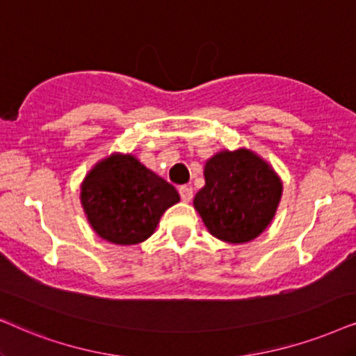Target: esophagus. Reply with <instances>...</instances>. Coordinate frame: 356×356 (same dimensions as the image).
<instances>
[{"mask_svg":"<svg viewBox=\"0 0 356 356\" xmlns=\"http://www.w3.org/2000/svg\"><path fill=\"white\" fill-rule=\"evenodd\" d=\"M179 193H181L182 202H191L192 197H193V191H192L191 186H182V187H179Z\"/></svg>","mask_w":356,"mask_h":356,"instance_id":"obj_1","label":"esophagus"}]
</instances>
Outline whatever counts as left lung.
Listing matches in <instances>:
<instances>
[{"mask_svg": "<svg viewBox=\"0 0 356 356\" xmlns=\"http://www.w3.org/2000/svg\"><path fill=\"white\" fill-rule=\"evenodd\" d=\"M205 186L193 197V209L218 240L240 245L269 227L282 197V181L254 151H218L204 165Z\"/></svg>", "mask_w": 356, "mask_h": 356, "instance_id": "obj_1", "label": "left lung"}]
</instances>
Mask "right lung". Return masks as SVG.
I'll return each instance as SVG.
<instances>
[{
    "label": "right lung",
    "mask_w": 356,
    "mask_h": 356,
    "mask_svg": "<svg viewBox=\"0 0 356 356\" xmlns=\"http://www.w3.org/2000/svg\"><path fill=\"white\" fill-rule=\"evenodd\" d=\"M177 191L133 154L113 152L90 169L80 186V204L90 227L113 245H138L156 232Z\"/></svg>",
    "instance_id": "obj_1"
}]
</instances>
